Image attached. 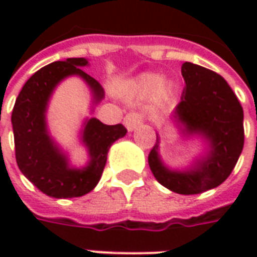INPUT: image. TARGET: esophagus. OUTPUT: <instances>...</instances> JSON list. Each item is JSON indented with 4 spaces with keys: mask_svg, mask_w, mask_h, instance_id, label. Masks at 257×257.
<instances>
[{
    "mask_svg": "<svg viewBox=\"0 0 257 257\" xmlns=\"http://www.w3.org/2000/svg\"><path fill=\"white\" fill-rule=\"evenodd\" d=\"M123 123H125V126H126L129 132H132V131H135L142 123V117H140L138 112H129L123 118Z\"/></svg>",
    "mask_w": 257,
    "mask_h": 257,
    "instance_id": "34e87169",
    "label": "esophagus"
}]
</instances>
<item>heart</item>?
<instances>
[{"instance_id": "1", "label": "heart", "mask_w": 257, "mask_h": 257, "mask_svg": "<svg viewBox=\"0 0 257 257\" xmlns=\"http://www.w3.org/2000/svg\"><path fill=\"white\" fill-rule=\"evenodd\" d=\"M172 82L164 81V75L158 73H142L136 75L126 88V93L135 97L151 96V104L156 108L165 106L172 96Z\"/></svg>"}]
</instances>
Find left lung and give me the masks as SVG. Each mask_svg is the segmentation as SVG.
<instances>
[{
    "mask_svg": "<svg viewBox=\"0 0 257 257\" xmlns=\"http://www.w3.org/2000/svg\"><path fill=\"white\" fill-rule=\"evenodd\" d=\"M186 88L172 112L180 132L198 136L206 145L204 156L187 169L168 168L160 156V136L149 154L154 178L173 193L199 194L226 180L243 147V110L226 79L198 64H182Z\"/></svg>",
    "mask_w": 257,
    "mask_h": 257,
    "instance_id": "obj_1",
    "label": "left lung"
}]
</instances>
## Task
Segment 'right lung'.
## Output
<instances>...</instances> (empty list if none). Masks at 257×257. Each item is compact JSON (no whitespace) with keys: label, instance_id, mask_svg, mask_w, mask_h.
<instances>
[{"label":"right lung","instance_id":"1","mask_svg":"<svg viewBox=\"0 0 257 257\" xmlns=\"http://www.w3.org/2000/svg\"><path fill=\"white\" fill-rule=\"evenodd\" d=\"M86 66L89 62L85 58L48 64L27 79L15 101L12 128L18 167L37 189L53 198L82 197L95 189L106 167L108 149L126 135L121 123L104 125L97 118H86L81 142L86 147L89 161L85 167L75 168L70 165L68 156L49 134L48 104L63 79L73 75L82 79L90 89L93 106L104 97L101 85L82 70Z\"/></svg>","mask_w":257,"mask_h":257}]
</instances>
